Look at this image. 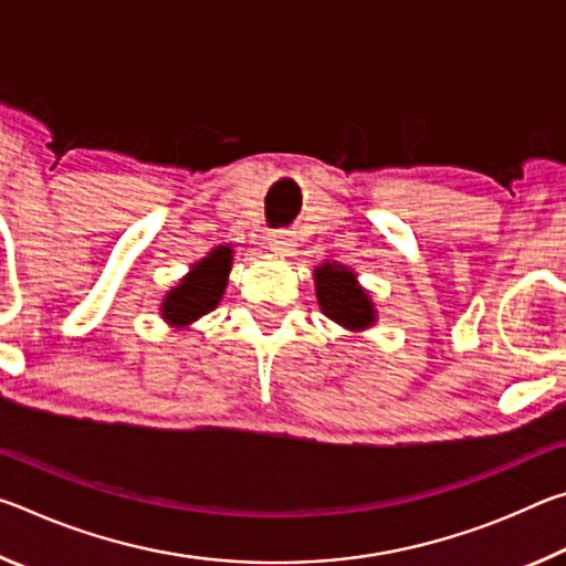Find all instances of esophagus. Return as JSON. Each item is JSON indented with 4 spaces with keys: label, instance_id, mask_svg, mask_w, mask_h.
Listing matches in <instances>:
<instances>
[{
    "label": "esophagus",
    "instance_id": "esophagus-1",
    "mask_svg": "<svg viewBox=\"0 0 566 566\" xmlns=\"http://www.w3.org/2000/svg\"><path fill=\"white\" fill-rule=\"evenodd\" d=\"M270 247L280 256H292L294 249H296V239H294L292 232H284V229H280V232L270 234Z\"/></svg>",
    "mask_w": 566,
    "mask_h": 566
}]
</instances>
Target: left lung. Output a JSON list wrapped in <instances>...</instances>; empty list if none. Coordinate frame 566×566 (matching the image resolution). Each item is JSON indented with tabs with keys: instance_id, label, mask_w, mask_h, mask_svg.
<instances>
[{
	"instance_id": "8db88e82",
	"label": "left lung",
	"mask_w": 566,
	"mask_h": 566,
	"mask_svg": "<svg viewBox=\"0 0 566 566\" xmlns=\"http://www.w3.org/2000/svg\"><path fill=\"white\" fill-rule=\"evenodd\" d=\"M314 292L324 317L347 332H364L377 324V306L357 280V272L339 262L314 266Z\"/></svg>"
}]
</instances>
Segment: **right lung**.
I'll list each match as a JSON object with an SVG mask.
<instances>
[{
  "label": "right lung",
  "mask_w": 566,
  "mask_h": 566,
  "mask_svg": "<svg viewBox=\"0 0 566 566\" xmlns=\"http://www.w3.org/2000/svg\"><path fill=\"white\" fill-rule=\"evenodd\" d=\"M232 244H219L202 260L191 264L189 272L161 300V319L175 329H189L199 317L217 310L227 290L229 272H232Z\"/></svg>",
  "instance_id": "add662e5"
}]
</instances>
